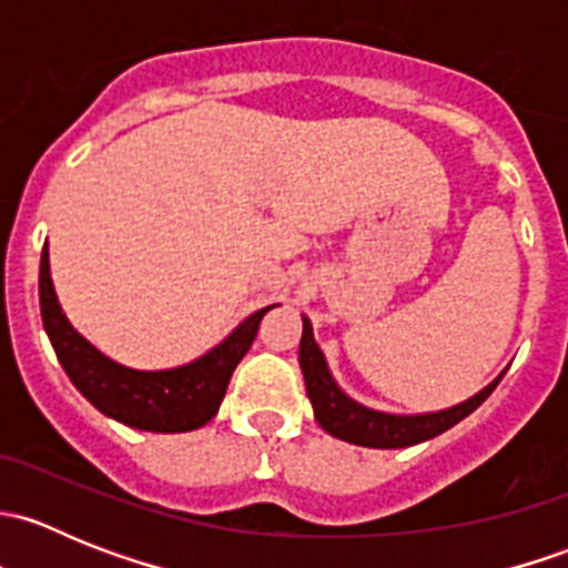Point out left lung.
Returning <instances> with one entry per match:
<instances>
[{
	"instance_id": "8db88e82",
	"label": "left lung",
	"mask_w": 568,
	"mask_h": 568,
	"mask_svg": "<svg viewBox=\"0 0 568 568\" xmlns=\"http://www.w3.org/2000/svg\"><path fill=\"white\" fill-rule=\"evenodd\" d=\"M300 365L305 376L307 398H311L316 420L326 434L343 439V443L363 445V448H409V445L426 443L437 434L448 432L456 423L464 420L469 412L478 409L491 390L500 385L503 374L491 385L475 393L473 398L450 406L443 412H426V415H390V412H376L368 406L357 404L337 387L332 379L329 365H326L324 352L313 337L311 318H302V341H300Z\"/></svg>"
}]
</instances>
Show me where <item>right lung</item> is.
<instances>
[{"label":"right lung","instance_id":"obj_1","mask_svg":"<svg viewBox=\"0 0 568 568\" xmlns=\"http://www.w3.org/2000/svg\"><path fill=\"white\" fill-rule=\"evenodd\" d=\"M272 307L252 313L194 363L170 371H134L109 359L73 329L51 285L45 244L40 255V316L68 379L95 409L140 432L181 434L205 426L220 409L233 371L250 352L261 318Z\"/></svg>","mask_w":568,"mask_h":568}]
</instances>
